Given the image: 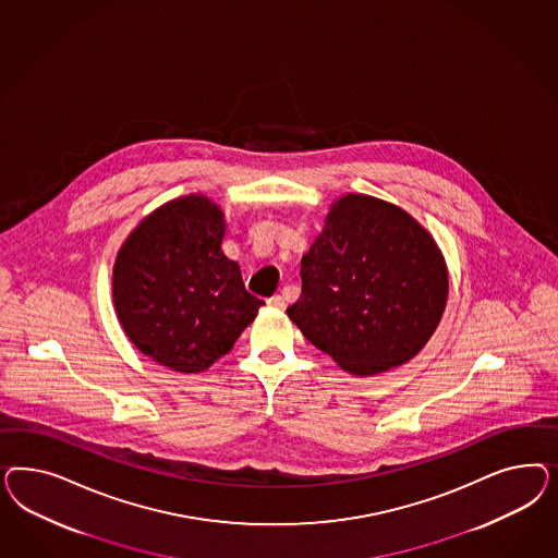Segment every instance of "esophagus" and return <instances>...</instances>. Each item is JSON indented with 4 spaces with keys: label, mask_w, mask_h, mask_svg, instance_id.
<instances>
[{
    "label": "esophagus",
    "mask_w": 558,
    "mask_h": 558,
    "mask_svg": "<svg viewBox=\"0 0 558 558\" xmlns=\"http://www.w3.org/2000/svg\"><path fill=\"white\" fill-rule=\"evenodd\" d=\"M268 304H270L271 308H284V306H287L282 294H274V296H270V299H268Z\"/></svg>",
    "instance_id": "obj_1"
}]
</instances>
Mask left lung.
Masks as SVG:
<instances>
[{"mask_svg":"<svg viewBox=\"0 0 558 558\" xmlns=\"http://www.w3.org/2000/svg\"><path fill=\"white\" fill-rule=\"evenodd\" d=\"M301 280L288 317L355 376L417 354L448 299V271L432 235L399 206L364 194L333 204L301 259Z\"/></svg>","mask_w":558,"mask_h":558,"instance_id":"obj_1","label":"left lung"}]
</instances>
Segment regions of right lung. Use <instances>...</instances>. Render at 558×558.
<instances>
[{
  "label": "right lung",
  "instance_id": "1",
  "mask_svg": "<svg viewBox=\"0 0 558 558\" xmlns=\"http://www.w3.org/2000/svg\"><path fill=\"white\" fill-rule=\"evenodd\" d=\"M222 235L219 206L192 194L157 208L120 247L112 278L120 325L171 371H206L266 304L222 254Z\"/></svg>",
  "mask_w": 558,
  "mask_h": 558
}]
</instances>
